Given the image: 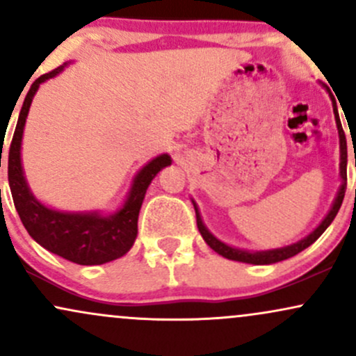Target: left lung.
I'll list each match as a JSON object with an SVG mask.
<instances>
[{
    "mask_svg": "<svg viewBox=\"0 0 356 356\" xmlns=\"http://www.w3.org/2000/svg\"><path fill=\"white\" fill-rule=\"evenodd\" d=\"M330 97H332L333 100V112H334V120H337V127H338V136H340V175H341V186H340V191H338L337 194V199H334L332 209H330L328 214H326V218L321 220L320 226L314 229L312 234H308L306 238H303L301 241H298V243L291 244V246H284V248H277V249H269V251H256V252H251V251H244V249H238V248H232V246H227V244H224L222 241H219L218 238H214V236L211 234L209 231H207V227L204 226L202 222V218H201V212H199L197 206H195V202L192 201L194 204V209H195V219H197V227H199V232H201V236L204 238V241L207 243V246L211 249H214L216 252L220 256L227 257V259H232V261H241V263H249V264H273V263H277V261H284L288 259V257H293L296 256L298 252H301L303 249H306L308 246H312V244L316 241L323 232L326 231V227L330 226V224L333 222L334 216L338 214V211H340L341 207V202H343V197H345V191H346V137H345V132H343V127H341V122H340V115H338V108H337V104H334V99L332 95V92L328 90Z\"/></svg>",
    "mask_w": 356,
    "mask_h": 356,
    "instance_id": "obj_1",
    "label": "left lung"
}]
</instances>
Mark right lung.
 Masks as SVG:
<instances>
[{
    "instance_id": "obj_1",
    "label": "right lung",
    "mask_w": 356,
    "mask_h": 356,
    "mask_svg": "<svg viewBox=\"0 0 356 356\" xmlns=\"http://www.w3.org/2000/svg\"><path fill=\"white\" fill-rule=\"evenodd\" d=\"M65 67L67 63L44 73L28 90L8 154V181L15 207L28 234L53 254H58L81 266H93L118 259L129 252L137 238L138 212L144 202L147 187L159 170L170 165L172 161L169 155L162 154L142 167L134 179L132 189L127 195L124 206L112 216H100L99 212H61L43 206L31 194L23 175V129L40 83L56 76Z\"/></svg>"
}]
</instances>
